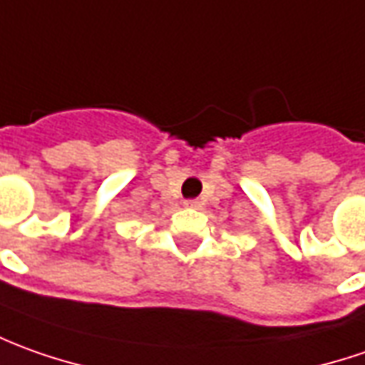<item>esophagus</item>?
I'll return each mask as SVG.
<instances>
[{
	"label": "esophagus",
	"mask_w": 365,
	"mask_h": 365,
	"mask_svg": "<svg viewBox=\"0 0 365 365\" xmlns=\"http://www.w3.org/2000/svg\"><path fill=\"white\" fill-rule=\"evenodd\" d=\"M183 206H185V207H200V206H202V202H200V200H185V202H183Z\"/></svg>",
	"instance_id": "esophagus-1"
}]
</instances>
